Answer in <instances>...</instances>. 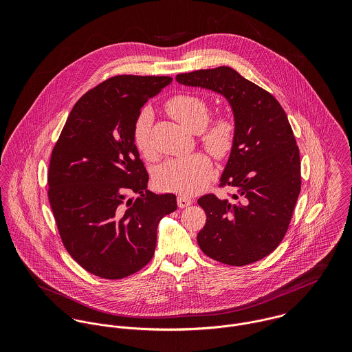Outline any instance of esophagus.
<instances>
[{
    "label": "esophagus",
    "instance_id": "34e87169",
    "mask_svg": "<svg viewBox=\"0 0 352 352\" xmlns=\"http://www.w3.org/2000/svg\"><path fill=\"white\" fill-rule=\"evenodd\" d=\"M191 203H192L191 198H187V197H184V195H179V197H177V204H179L180 208L187 207V206H190Z\"/></svg>",
    "mask_w": 352,
    "mask_h": 352
}]
</instances>
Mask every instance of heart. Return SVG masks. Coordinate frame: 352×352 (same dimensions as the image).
Returning a JSON list of instances; mask_svg holds the SVG:
<instances>
[{
	"label": "heart",
	"instance_id": "heart-1",
	"mask_svg": "<svg viewBox=\"0 0 352 352\" xmlns=\"http://www.w3.org/2000/svg\"><path fill=\"white\" fill-rule=\"evenodd\" d=\"M166 111L172 118L192 133H201V141L206 151L221 160L226 157L234 144L236 124L229 115L217 116L208 126V107L206 101L194 95H177L166 102ZM151 122L153 112L145 108L135 122L134 144L145 157L151 158ZM212 165L206 154L197 153L183 158L166 161L157 172L155 183L161 190L194 195L208 183Z\"/></svg>",
	"mask_w": 352,
	"mask_h": 352
}]
</instances>
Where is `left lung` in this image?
Segmentation results:
<instances>
[{
    "label": "left lung",
    "instance_id": "8db88e82",
    "mask_svg": "<svg viewBox=\"0 0 352 352\" xmlns=\"http://www.w3.org/2000/svg\"><path fill=\"white\" fill-rule=\"evenodd\" d=\"M176 81L223 96L236 124L219 182L237 192L232 199L214 194L198 199L207 217L198 244L223 264L254 263L283 240L301 191L300 151L286 112L271 94L229 66L177 74Z\"/></svg>",
    "mask_w": 352,
    "mask_h": 352
}]
</instances>
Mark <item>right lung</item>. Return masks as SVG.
Wrapping results in <instances>:
<instances>
[{"mask_svg": "<svg viewBox=\"0 0 352 352\" xmlns=\"http://www.w3.org/2000/svg\"><path fill=\"white\" fill-rule=\"evenodd\" d=\"M170 82L164 76L105 80L76 102L51 153L49 199L62 243L84 270L104 279L144 268L158 222L177 208L176 195L148 190L134 144L141 108Z\"/></svg>", "mask_w": 352, "mask_h": 352, "instance_id": "right-lung-1", "label": "right lung"}]
</instances>
